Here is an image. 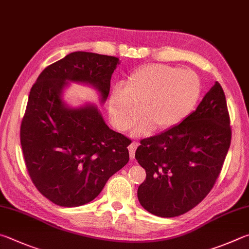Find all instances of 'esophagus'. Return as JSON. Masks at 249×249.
Masks as SVG:
<instances>
[{"label":"esophagus","mask_w":249,"mask_h":249,"mask_svg":"<svg viewBox=\"0 0 249 249\" xmlns=\"http://www.w3.org/2000/svg\"><path fill=\"white\" fill-rule=\"evenodd\" d=\"M138 147V143L136 142H133L132 143L128 146V150H129V157L130 159H134L135 158V151H136V149Z\"/></svg>","instance_id":"obj_1"}]
</instances>
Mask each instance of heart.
Here are the masks:
<instances>
[{"label":"heart","mask_w":249,"mask_h":249,"mask_svg":"<svg viewBox=\"0 0 249 249\" xmlns=\"http://www.w3.org/2000/svg\"><path fill=\"white\" fill-rule=\"evenodd\" d=\"M201 84L191 70L152 64L128 76L125 88H116L110 97L112 121L121 130L129 129L142 115L146 117L136 133L152 128L163 130L179 124L196 107Z\"/></svg>","instance_id":"obj_1"}]
</instances>
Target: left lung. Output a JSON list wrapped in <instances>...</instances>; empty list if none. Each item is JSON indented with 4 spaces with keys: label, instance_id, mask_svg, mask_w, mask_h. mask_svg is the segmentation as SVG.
<instances>
[{
    "label": "left lung",
    "instance_id": "obj_1",
    "mask_svg": "<svg viewBox=\"0 0 249 249\" xmlns=\"http://www.w3.org/2000/svg\"><path fill=\"white\" fill-rule=\"evenodd\" d=\"M231 137L225 94L215 81L182 123L140 140L135 158L147 174L138 187L140 205L161 218L192 210L218 179Z\"/></svg>",
    "mask_w": 249,
    "mask_h": 249
}]
</instances>
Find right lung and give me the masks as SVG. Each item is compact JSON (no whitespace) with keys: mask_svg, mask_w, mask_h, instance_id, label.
I'll return each mask as SVG.
<instances>
[{"mask_svg":"<svg viewBox=\"0 0 249 249\" xmlns=\"http://www.w3.org/2000/svg\"><path fill=\"white\" fill-rule=\"evenodd\" d=\"M119 57L77 51L47 66L30 89L20 124L27 171L36 188L61 207L93 200L129 160L130 139L110 129L94 106L71 109L67 81L90 84L107 100Z\"/></svg>","mask_w":249,"mask_h":249,"instance_id":"right-lung-1","label":"right lung"}]
</instances>
